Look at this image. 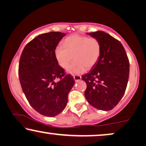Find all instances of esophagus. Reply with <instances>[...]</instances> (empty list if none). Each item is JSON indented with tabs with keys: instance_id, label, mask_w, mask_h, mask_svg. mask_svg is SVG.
Instances as JSON below:
<instances>
[{
	"instance_id": "34e87169",
	"label": "esophagus",
	"mask_w": 146,
	"mask_h": 146,
	"mask_svg": "<svg viewBox=\"0 0 146 146\" xmlns=\"http://www.w3.org/2000/svg\"><path fill=\"white\" fill-rule=\"evenodd\" d=\"M73 78L75 81H78L81 79V77L80 75H73Z\"/></svg>"
}]
</instances>
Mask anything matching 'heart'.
Instances as JSON below:
<instances>
[{
  "label": "heart",
  "instance_id": "1",
  "mask_svg": "<svg viewBox=\"0 0 146 146\" xmlns=\"http://www.w3.org/2000/svg\"><path fill=\"white\" fill-rule=\"evenodd\" d=\"M102 54V44L98 38L72 35L64 40L63 46L55 50V58L60 67L67 69L72 60L75 61L67 71L71 74H80L95 67Z\"/></svg>",
  "mask_w": 146,
  "mask_h": 146
}]
</instances>
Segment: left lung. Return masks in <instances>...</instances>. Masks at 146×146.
<instances>
[{
  "mask_svg": "<svg viewBox=\"0 0 146 146\" xmlns=\"http://www.w3.org/2000/svg\"><path fill=\"white\" fill-rule=\"evenodd\" d=\"M102 44L100 60L82 76L87 88L85 97L98 110L109 111L117 106L125 93L129 74V61L120 41L103 31L87 33Z\"/></svg>",
  "mask_w": 146,
  "mask_h": 146,
  "instance_id": "obj_1",
  "label": "left lung"
}]
</instances>
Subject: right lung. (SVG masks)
<instances>
[{"label":"right lung","instance_id":"obj_1","mask_svg":"<svg viewBox=\"0 0 146 146\" xmlns=\"http://www.w3.org/2000/svg\"><path fill=\"white\" fill-rule=\"evenodd\" d=\"M65 35L61 32L38 35L26 44L19 61V81L27 100L35 110L47 117L63 111L75 83L73 77L59 65L55 55V48Z\"/></svg>","mask_w":146,"mask_h":146}]
</instances>
